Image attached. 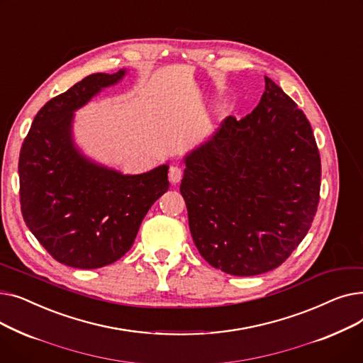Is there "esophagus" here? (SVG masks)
I'll return each mask as SVG.
<instances>
[{
    "mask_svg": "<svg viewBox=\"0 0 363 363\" xmlns=\"http://www.w3.org/2000/svg\"><path fill=\"white\" fill-rule=\"evenodd\" d=\"M182 177H184V169L178 164H172L169 169V181L174 185H177L182 179Z\"/></svg>",
    "mask_w": 363,
    "mask_h": 363,
    "instance_id": "esophagus-1",
    "label": "esophagus"
}]
</instances>
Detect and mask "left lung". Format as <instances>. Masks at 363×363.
Segmentation results:
<instances>
[{"mask_svg": "<svg viewBox=\"0 0 363 363\" xmlns=\"http://www.w3.org/2000/svg\"><path fill=\"white\" fill-rule=\"evenodd\" d=\"M184 162L189 231L213 268L235 277L269 272L306 237L320 156L308 118L268 76L257 107L240 121L228 116Z\"/></svg>", "mask_w": 363, "mask_h": 363, "instance_id": "1", "label": "left lung"}]
</instances>
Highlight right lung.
<instances>
[{
	"instance_id": "obj_1",
	"label": "right lung",
	"mask_w": 363,
	"mask_h": 363,
	"mask_svg": "<svg viewBox=\"0 0 363 363\" xmlns=\"http://www.w3.org/2000/svg\"><path fill=\"white\" fill-rule=\"evenodd\" d=\"M125 70L94 73L51 99L21 148V207L29 231L63 264L97 269L132 247L148 208L169 188L167 164L141 175L86 159L72 138L73 113Z\"/></svg>"
}]
</instances>
